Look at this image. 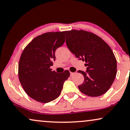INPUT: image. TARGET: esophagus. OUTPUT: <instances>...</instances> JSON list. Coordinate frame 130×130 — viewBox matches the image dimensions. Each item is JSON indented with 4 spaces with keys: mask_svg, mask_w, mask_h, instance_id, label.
I'll use <instances>...</instances> for the list:
<instances>
[{
    "mask_svg": "<svg viewBox=\"0 0 130 130\" xmlns=\"http://www.w3.org/2000/svg\"><path fill=\"white\" fill-rule=\"evenodd\" d=\"M74 74V72H70V75L71 76H72Z\"/></svg>",
    "mask_w": 130,
    "mask_h": 130,
    "instance_id": "obj_1",
    "label": "esophagus"
}]
</instances>
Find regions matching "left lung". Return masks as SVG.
Returning a JSON list of instances; mask_svg holds the SVG:
<instances>
[{
  "mask_svg": "<svg viewBox=\"0 0 130 130\" xmlns=\"http://www.w3.org/2000/svg\"><path fill=\"white\" fill-rule=\"evenodd\" d=\"M66 43L69 50L87 67L86 72L78 71L84 80L78 86L81 93L97 97L105 94L113 84L117 63L109 46L98 36L84 30L68 31Z\"/></svg>",
  "mask_w": 130,
  "mask_h": 130,
  "instance_id": "8db88e82",
  "label": "left lung"
}]
</instances>
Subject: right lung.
I'll return each mask as SVG.
<instances>
[{
	"label": "right lung",
	"mask_w": 130,
	"mask_h": 130,
	"mask_svg": "<svg viewBox=\"0 0 130 130\" xmlns=\"http://www.w3.org/2000/svg\"><path fill=\"white\" fill-rule=\"evenodd\" d=\"M67 31L49 32L32 40L24 49L18 65L19 79L25 93L34 100L48 103L58 98L68 70L62 73L50 68L55 60V51L65 42Z\"/></svg>",
	"instance_id": "obj_1"
}]
</instances>
